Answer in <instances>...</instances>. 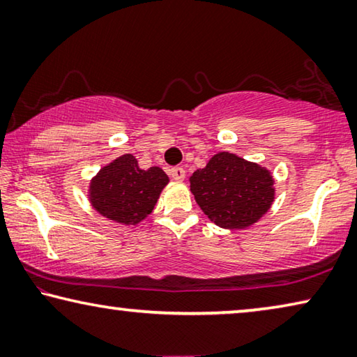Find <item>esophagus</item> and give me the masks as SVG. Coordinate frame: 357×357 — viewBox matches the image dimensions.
<instances>
[{
  "label": "esophagus",
  "instance_id": "34e87169",
  "mask_svg": "<svg viewBox=\"0 0 357 357\" xmlns=\"http://www.w3.org/2000/svg\"><path fill=\"white\" fill-rule=\"evenodd\" d=\"M169 174H172V178L174 179V181H184V178H185V169L184 168H181V167H174V168H172L169 169Z\"/></svg>",
  "mask_w": 357,
  "mask_h": 357
}]
</instances>
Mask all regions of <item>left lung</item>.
<instances>
[{"mask_svg":"<svg viewBox=\"0 0 357 357\" xmlns=\"http://www.w3.org/2000/svg\"><path fill=\"white\" fill-rule=\"evenodd\" d=\"M197 205L222 229H247L275 199L273 173L231 152H218L189 178Z\"/></svg>","mask_w":357,"mask_h":357,"instance_id":"left-lung-1","label":"left lung"}]
</instances>
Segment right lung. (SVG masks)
Wrapping results in <instances>:
<instances>
[{
	"instance_id": "add662e5",
	"label": "right lung",
	"mask_w": 357,
	"mask_h": 357,
	"mask_svg": "<svg viewBox=\"0 0 357 357\" xmlns=\"http://www.w3.org/2000/svg\"><path fill=\"white\" fill-rule=\"evenodd\" d=\"M169 178L162 168L141 169L132 153L116 157L89 181L88 200L100 216L136 226L151 215Z\"/></svg>"
}]
</instances>
